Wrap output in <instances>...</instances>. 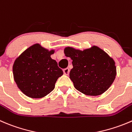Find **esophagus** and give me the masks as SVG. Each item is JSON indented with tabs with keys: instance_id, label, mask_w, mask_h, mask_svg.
<instances>
[{
	"instance_id": "esophagus-1",
	"label": "esophagus",
	"mask_w": 132,
	"mask_h": 132,
	"mask_svg": "<svg viewBox=\"0 0 132 132\" xmlns=\"http://www.w3.org/2000/svg\"><path fill=\"white\" fill-rule=\"evenodd\" d=\"M63 72H64V73L65 74V75H68L69 73H70V69H69L68 68H66L64 69Z\"/></svg>"
}]
</instances>
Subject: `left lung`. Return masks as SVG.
<instances>
[{
    "mask_svg": "<svg viewBox=\"0 0 132 132\" xmlns=\"http://www.w3.org/2000/svg\"><path fill=\"white\" fill-rule=\"evenodd\" d=\"M64 53L73 61L70 79L81 93L99 95L114 81L117 73L114 61L98 47L94 46L83 51L67 47Z\"/></svg>",
    "mask_w": 132,
    "mask_h": 132,
    "instance_id": "left-lung-1",
    "label": "left lung"
}]
</instances>
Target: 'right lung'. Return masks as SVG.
Returning <instances> with one entry per match:
<instances>
[{
	"label": "right lung",
	"mask_w": 132,
	"mask_h": 132,
	"mask_svg": "<svg viewBox=\"0 0 132 132\" xmlns=\"http://www.w3.org/2000/svg\"><path fill=\"white\" fill-rule=\"evenodd\" d=\"M54 50L48 51L35 44L26 50L13 66L14 80L23 93L31 98H42L55 88L63 71L51 58Z\"/></svg>",
	"instance_id": "add662e5"
}]
</instances>
